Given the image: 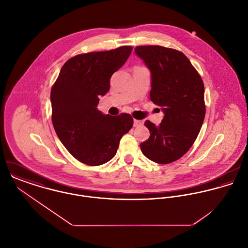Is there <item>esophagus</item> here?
<instances>
[{
    "mask_svg": "<svg viewBox=\"0 0 248 248\" xmlns=\"http://www.w3.org/2000/svg\"><path fill=\"white\" fill-rule=\"evenodd\" d=\"M140 125H142V122L140 120H137V119L134 120V126L135 127H140Z\"/></svg>",
    "mask_w": 248,
    "mask_h": 248,
    "instance_id": "1",
    "label": "esophagus"
}]
</instances>
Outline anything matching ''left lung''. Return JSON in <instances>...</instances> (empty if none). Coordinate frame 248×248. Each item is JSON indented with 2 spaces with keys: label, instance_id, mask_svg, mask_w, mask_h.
I'll return each mask as SVG.
<instances>
[{
  "label": "left lung",
  "instance_id": "1",
  "mask_svg": "<svg viewBox=\"0 0 248 248\" xmlns=\"http://www.w3.org/2000/svg\"><path fill=\"white\" fill-rule=\"evenodd\" d=\"M136 54L151 71L150 98L164 113L158 126L145 121L150 138L140 144L143 155L168 164L192 147L205 116L204 85L197 70L180 51L160 46H139Z\"/></svg>",
  "mask_w": 248,
  "mask_h": 248
}]
</instances>
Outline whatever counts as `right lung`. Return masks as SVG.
Wrapping results in <instances>:
<instances>
[{
    "mask_svg": "<svg viewBox=\"0 0 248 248\" xmlns=\"http://www.w3.org/2000/svg\"><path fill=\"white\" fill-rule=\"evenodd\" d=\"M133 47L79 54L62 67L50 93L51 119L56 135L80 162L98 166L116 154L121 138L134 124L129 113L117 116L98 110L99 96L109 79L129 58Z\"/></svg>",
    "mask_w": 248,
    "mask_h": 248,
    "instance_id": "right-lung-1",
    "label": "right lung"
}]
</instances>
